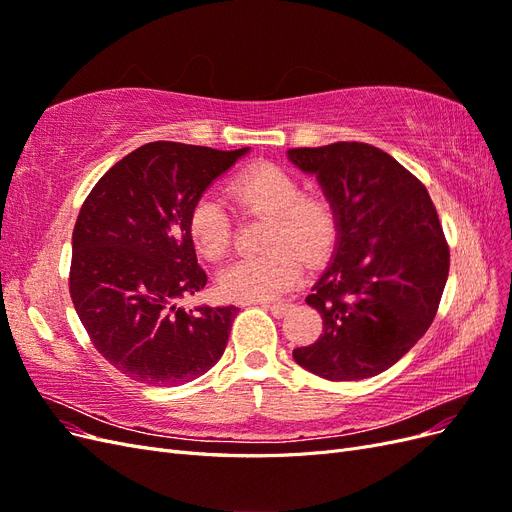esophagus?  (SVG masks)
<instances>
[{"instance_id":"1","label":"esophagus","mask_w":512,"mask_h":512,"mask_svg":"<svg viewBox=\"0 0 512 512\" xmlns=\"http://www.w3.org/2000/svg\"><path fill=\"white\" fill-rule=\"evenodd\" d=\"M262 307H267L269 312H271L275 318H282L292 305H290V303H286V301H282V303H265Z\"/></svg>"}]
</instances>
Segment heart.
I'll return each mask as SVG.
<instances>
[{"label":"heart","instance_id":"heart-1","mask_svg":"<svg viewBox=\"0 0 512 512\" xmlns=\"http://www.w3.org/2000/svg\"><path fill=\"white\" fill-rule=\"evenodd\" d=\"M228 194L247 215H265L267 252L243 256L220 273L226 299L262 303L280 297L299 282L303 265H318L337 241L339 220L333 200L305 194L290 170L260 162L245 168L228 185ZM188 232L200 256L222 260L232 245V220L226 207L211 194L198 196L188 213Z\"/></svg>","mask_w":512,"mask_h":512}]
</instances>
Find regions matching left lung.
Returning <instances> with one entry per match:
<instances>
[{"mask_svg": "<svg viewBox=\"0 0 512 512\" xmlns=\"http://www.w3.org/2000/svg\"><path fill=\"white\" fill-rule=\"evenodd\" d=\"M316 173L337 209L335 258L305 299L322 335L294 348L301 367L327 380H363L395 365L431 327L451 252L425 185L367 143L288 149Z\"/></svg>", "mask_w": 512, "mask_h": 512, "instance_id": "8db88e82", "label": "left lung"}]
</instances>
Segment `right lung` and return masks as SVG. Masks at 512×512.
I'll return each mask as SVG.
<instances>
[{
	"label": "right lung",
	"mask_w": 512,
	"mask_h": 512,
	"mask_svg": "<svg viewBox=\"0 0 512 512\" xmlns=\"http://www.w3.org/2000/svg\"><path fill=\"white\" fill-rule=\"evenodd\" d=\"M247 149L156 141L100 177L72 232L70 297L104 359L128 378L175 386L203 376L226 350L239 307H177L203 290L188 213Z\"/></svg>",
	"instance_id": "add662e5"
}]
</instances>
